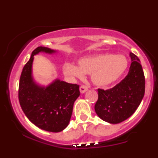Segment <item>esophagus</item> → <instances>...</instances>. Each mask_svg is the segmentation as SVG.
I'll use <instances>...</instances> for the list:
<instances>
[{
    "mask_svg": "<svg viewBox=\"0 0 158 158\" xmlns=\"http://www.w3.org/2000/svg\"><path fill=\"white\" fill-rule=\"evenodd\" d=\"M79 90H80V92L81 94H84L85 92H86L87 90H88V88H87V86H85V85H81L80 88H79Z\"/></svg>",
    "mask_w": 158,
    "mask_h": 158,
    "instance_id": "esophagus-1",
    "label": "esophagus"
}]
</instances>
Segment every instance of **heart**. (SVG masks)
<instances>
[{
  "label": "heart",
  "instance_id": "obj_1",
  "mask_svg": "<svg viewBox=\"0 0 158 158\" xmlns=\"http://www.w3.org/2000/svg\"><path fill=\"white\" fill-rule=\"evenodd\" d=\"M128 66L126 56L101 53L79 59L78 67L71 63H65L63 72L69 77L79 79L84 77V74H90L94 84L104 88L120 79Z\"/></svg>",
  "mask_w": 158,
  "mask_h": 158
}]
</instances>
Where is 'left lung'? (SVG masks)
Instances as JSON below:
<instances>
[{"mask_svg":"<svg viewBox=\"0 0 158 158\" xmlns=\"http://www.w3.org/2000/svg\"><path fill=\"white\" fill-rule=\"evenodd\" d=\"M131 64L128 75L114 88L98 89L96 113L100 119L111 124L126 120L135 112L145 94V77L140 61L130 52Z\"/></svg>","mask_w":158,"mask_h":158,"instance_id":"left-lung-1","label":"left lung"}]
</instances>
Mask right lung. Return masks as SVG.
Returning a JSON list of instances; mask_svg holds the SVG:
<instances>
[{
    "mask_svg": "<svg viewBox=\"0 0 158 158\" xmlns=\"http://www.w3.org/2000/svg\"><path fill=\"white\" fill-rule=\"evenodd\" d=\"M56 51L38 47L23 67L20 77L19 99L23 113L30 122L50 132L63 131L68 126L76 99L80 95L79 85L56 79L48 86L36 84L32 76L34 56L39 52Z\"/></svg>",
    "mask_w": 158,
    "mask_h": 158,
    "instance_id": "right-lung-1",
    "label": "right lung"
}]
</instances>
